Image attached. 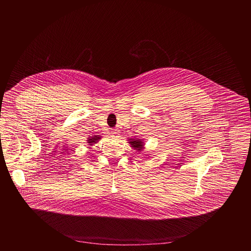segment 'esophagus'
Masks as SVG:
<instances>
[{
  "label": "esophagus",
  "mask_w": 251,
  "mask_h": 251,
  "mask_svg": "<svg viewBox=\"0 0 251 251\" xmlns=\"http://www.w3.org/2000/svg\"><path fill=\"white\" fill-rule=\"evenodd\" d=\"M111 137H112V139H119V137H120V132L118 131V130H115V131H112V133H111Z\"/></svg>",
  "instance_id": "1"
}]
</instances>
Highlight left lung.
I'll use <instances>...</instances> for the list:
<instances>
[{
    "instance_id": "8db88e82",
    "label": "left lung",
    "mask_w": 251,
    "mask_h": 251,
    "mask_svg": "<svg viewBox=\"0 0 251 251\" xmlns=\"http://www.w3.org/2000/svg\"><path fill=\"white\" fill-rule=\"evenodd\" d=\"M128 143H129L130 147H132L134 150H136L138 152H141L143 151V149H145V142L144 140H141V139H132V138H129L128 139Z\"/></svg>"
}]
</instances>
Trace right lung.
Returning <instances> with one entry per match:
<instances>
[{"instance_id":"add662e5","label":"right lung","mask_w":251,"mask_h":251,"mask_svg":"<svg viewBox=\"0 0 251 251\" xmlns=\"http://www.w3.org/2000/svg\"><path fill=\"white\" fill-rule=\"evenodd\" d=\"M100 139H101V136H99V135H94V136L89 137V138H88V140H87L86 142H87V144H88L89 146H92L94 144H97ZM89 148H90V147H89Z\"/></svg>"}]
</instances>
